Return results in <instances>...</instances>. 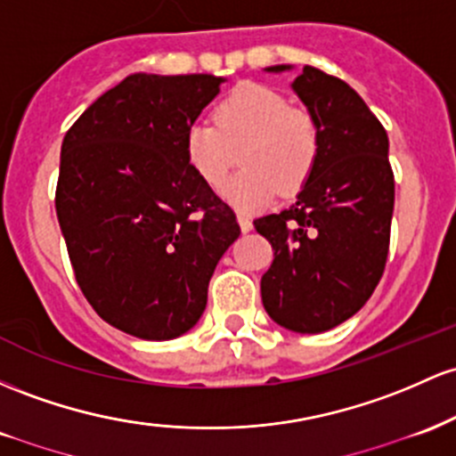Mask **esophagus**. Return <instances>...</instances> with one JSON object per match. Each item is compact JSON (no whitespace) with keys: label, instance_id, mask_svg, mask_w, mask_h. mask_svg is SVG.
I'll return each instance as SVG.
<instances>
[{"label":"esophagus","instance_id":"obj_1","mask_svg":"<svg viewBox=\"0 0 456 456\" xmlns=\"http://www.w3.org/2000/svg\"><path fill=\"white\" fill-rule=\"evenodd\" d=\"M239 226H241V232H249V230L254 228V224H252V219L248 217V215H239Z\"/></svg>","mask_w":456,"mask_h":456}]
</instances>
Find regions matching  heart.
Here are the masks:
<instances>
[{
  "mask_svg": "<svg viewBox=\"0 0 456 456\" xmlns=\"http://www.w3.org/2000/svg\"><path fill=\"white\" fill-rule=\"evenodd\" d=\"M215 124L187 126L185 157L207 185L217 187L241 151L243 170L222 187V198L239 213L263 211L280 191L293 196L310 181L321 155L319 126L278 90L237 86L215 110Z\"/></svg>",
  "mask_w": 456,
  "mask_h": 456,
  "instance_id": "1",
  "label": "heart"
}]
</instances>
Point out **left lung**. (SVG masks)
<instances>
[{
    "mask_svg": "<svg viewBox=\"0 0 456 456\" xmlns=\"http://www.w3.org/2000/svg\"><path fill=\"white\" fill-rule=\"evenodd\" d=\"M290 88L316 120L321 155L295 204L254 219L273 248L260 295L278 325L321 334L351 319L381 280L394 211L390 144L362 96L338 77L304 66Z\"/></svg>",
    "mask_w": 456,
    "mask_h": 456,
    "instance_id": "1",
    "label": "left lung"
}]
</instances>
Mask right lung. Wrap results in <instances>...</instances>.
<instances>
[{"mask_svg":"<svg viewBox=\"0 0 456 456\" xmlns=\"http://www.w3.org/2000/svg\"><path fill=\"white\" fill-rule=\"evenodd\" d=\"M224 81L131 75L64 135L55 211L77 284L101 319L135 338L191 330L219 258L241 234L185 157L187 126Z\"/></svg>","mask_w":456,"mask_h":456,"instance_id":"1","label":"right lung"}]
</instances>
